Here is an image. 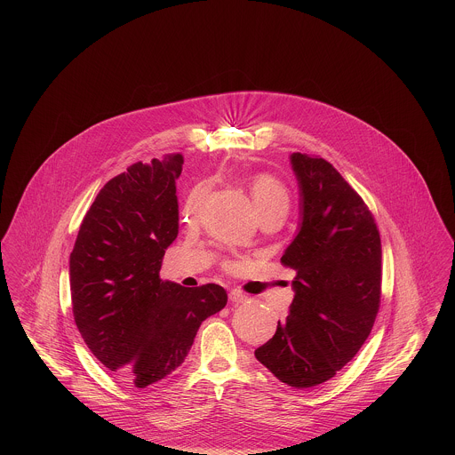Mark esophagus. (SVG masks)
<instances>
[{
    "label": "esophagus",
    "instance_id": "34e87169",
    "mask_svg": "<svg viewBox=\"0 0 455 455\" xmlns=\"http://www.w3.org/2000/svg\"><path fill=\"white\" fill-rule=\"evenodd\" d=\"M228 299H230V302L234 303H243L247 300V297H245L242 291H238V290H232V291L228 293Z\"/></svg>",
    "mask_w": 455,
    "mask_h": 455
}]
</instances>
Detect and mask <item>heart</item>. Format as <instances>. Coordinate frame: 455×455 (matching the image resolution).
Here are the masks:
<instances>
[{
	"label": "heart",
	"mask_w": 455,
	"mask_h": 455,
	"mask_svg": "<svg viewBox=\"0 0 455 455\" xmlns=\"http://www.w3.org/2000/svg\"><path fill=\"white\" fill-rule=\"evenodd\" d=\"M247 186L260 217L269 213H282V215L288 213L291 196L282 179L269 172H254L249 175ZM208 191H210V184L206 180L197 182L189 191L184 204V213L188 217H196L199 213Z\"/></svg>",
	"instance_id": "heart-1"
}]
</instances>
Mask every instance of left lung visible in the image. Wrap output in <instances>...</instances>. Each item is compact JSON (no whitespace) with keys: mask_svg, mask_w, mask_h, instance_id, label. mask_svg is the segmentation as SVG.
Instances as JSON below:
<instances>
[{"mask_svg":"<svg viewBox=\"0 0 455 455\" xmlns=\"http://www.w3.org/2000/svg\"><path fill=\"white\" fill-rule=\"evenodd\" d=\"M302 225L283 254L295 299L275 336L254 351L282 382L308 389L332 379L367 341L380 307L382 245L375 218L321 156L293 153Z\"/></svg>","mask_w":455,"mask_h":455,"instance_id":"obj_1","label":"left lung"}]
</instances>
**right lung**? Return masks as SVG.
Here are the masks:
<instances>
[{
	"label": "right lung",
	"instance_id": "1",
	"mask_svg": "<svg viewBox=\"0 0 455 455\" xmlns=\"http://www.w3.org/2000/svg\"><path fill=\"white\" fill-rule=\"evenodd\" d=\"M184 156L136 162L99 191L69 256L73 317L95 358L140 389L180 367L201 323L227 305L215 283L162 282L179 234L175 179Z\"/></svg>",
	"mask_w": 455,
	"mask_h": 455
}]
</instances>
